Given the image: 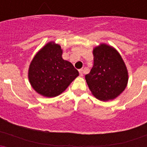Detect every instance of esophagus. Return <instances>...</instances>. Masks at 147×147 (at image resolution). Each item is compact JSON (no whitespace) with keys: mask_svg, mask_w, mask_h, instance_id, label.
Instances as JSON below:
<instances>
[{"mask_svg":"<svg viewBox=\"0 0 147 147\" xmlns=\"http://www.w3.org/2000/svg\"><path fill=\"white\" fill-rule=\"evenodd\" d=\"M79 72H80V76H83V69H80L79 70Z\"/></svg>","mask_w":147,"mask_h":147,"instance_id":"1","label":"esophagus"}]
</instances>
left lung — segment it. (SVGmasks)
Masks as SVG:
<instances>
[{
    "mask_svg": "<svg viewBox=\"0 0 147 147\" xmlns=\"http://www.w3.org/2000/svg\"><path fill=\"white\" fill-rule=\"evenodd\" d=\"M93 66L85 80L92 94L101 101L118 97L126 88L128 72L121 57L112 46L101 44L93 51Z\"/></svg>",
    "mask_w": 147,
    "mask_h": 147,
    "instance_id": "1",
    "label": "left lung"
}]
</instances>
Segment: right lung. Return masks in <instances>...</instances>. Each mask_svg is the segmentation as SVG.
Segmentation results:
<instances>
[{
	"mask_svg": "<svg viewBox=\"0 0 147 147\" xmlns=\"http://www.w3.org/2000/svg\"><path fill=\"white\" fill-rule=\"evenodd\" d=\"M58 44L50 42L36 54L28 68V80L32 88L45 97H54L65 90L79 76L71 62L62 57Z\"/></svg>",
	"mask_w": 147,
	"mask_h": 147,
	"instance_id": "right-lung-1",
	"label": "right lung"
}]
</instances>
